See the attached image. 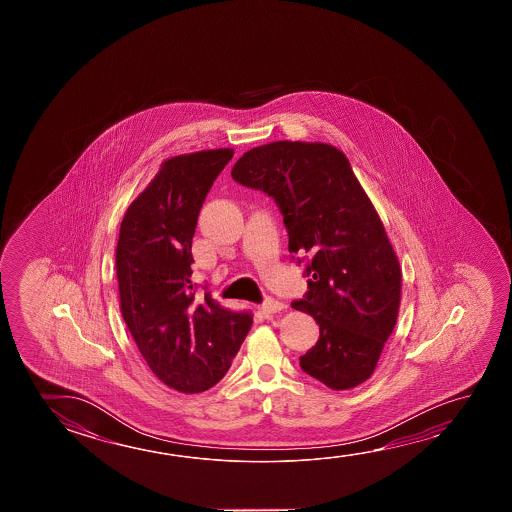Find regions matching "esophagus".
<instances>
[{
    "label": "esophagus",
    "instance_id": "1",
    "mask_svg": "<svg viewBox=\"0 0 512 512\" xmlns=\"http://www.w3.org/2000/svg\"><path fill=\"white\" fill-rule=\"evenodd\" d=\"M284 309V303L275 302V300H268V302L262 303L259 307L260 312H262L264 316H273V314H277V312Z\"/></svg>",
    "mask_w": 512,
    "mask_h": 512
}]
</instances>
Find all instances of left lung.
<instances>
[{
  "mask_svg": "<svg viewBox=\"0 0 512 512\" xmlns=\"http://www.w3.org/2000/svg\"><path fill=\"white\" fill-rule=\"evenodd\" d=\"M232 178L275 198L289 252L310 259L309 293L293 302L319 325L303 371L334 391L361 386L393 334L402 268L350 160L332 144L275 141L246 151Z\"/></svg>",
  "mask_w": 512,
  "mask_h": 512,
  "instance_id": "1",
  "label": "left lung"
}]
</instances>
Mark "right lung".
Wrapping results in <instances>:
<instances>
[{
    "mask_svg": "<svg viewBox=\"0 0 512 512\" xmlns=\"http://www.w3.org/2000/svg\"><path fill=\"white\" fill-rule=\"evenodd\" d=\"M232 157V148H218L164 160L119 228L121 314L155 377L178 393L216 386L253 323L250 310L200 298L191 284L198 214Z\"/></svg>",
    "mask_w": 512,
    "mask_h": 512,
    "instance_id": "obj_1",
    "label": "right lung"
}]
</instances>
